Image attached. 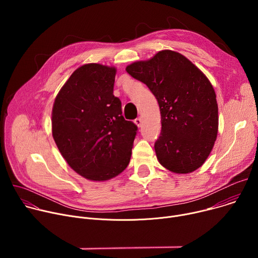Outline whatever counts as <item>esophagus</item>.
<instances>
[{
    "label": "esophagus",
    "instance_id": "1",
    "mask_svg": "<svg viewBox=\"0 0 258 258\" xmlns=\"http://www.w3.org/2000/svg\"><path fill=\"white\" fill-rule=\"evenodd\" d=\"M135 123L138 125V126H141L142 125V118L141 117H138L135 119Z\"/></svg>",
    "mask_w": 258,
    "mask_h": 258
}]
</instances>
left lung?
Instances as JSON below:
<instances>
[{
    "label": "left lung",
    "instance_id": "1",
    "mask_svg": "<svg viewBox=\"0 0 258 258\" xmlns=\"http://www.w3.org/2000/svg\"><path fill=\"white\" fill-rule=\"evenodd\" d=\"M125 70L157 99L161 133L154 148L159 163L175 173H190L209 156L218 130V108L212 85L181 54L163 50Z\"/></svg>",
    "mask_w": 258,
    "mask_h": 258
}]
</instances>
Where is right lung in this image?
I'll list each match as a JSON object with an SVG mask.
<instances>
[{
  "instance_id": "right-lung-1",
  "label": "right lung",
  "mask_w": 258,
  "mask_h": 258,
  "mask_svg": "<svg viewBox=\"0 0 258 258\" xmlns=\"http://www.w3.org/2000/svg\"><path fill=\"white\" fill-rule=\"evenodd\" d=\"M116 68L85 64L59 91L52 110V135L68 165L96 181L112 178L130 163L138 126L122 116L113 95Z\"/></svg>"
}]
</instances>
